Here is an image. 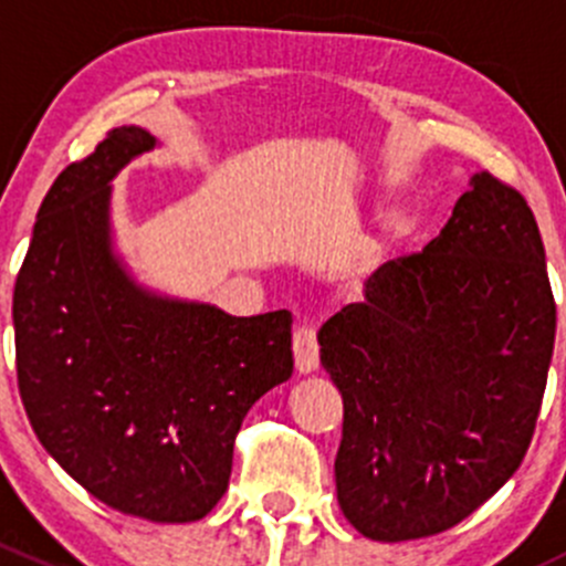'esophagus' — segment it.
<instances>
[{"label": "esophagus", "mask_w": 566, "mask_h": 566, "mask_svg": "<svg viewBox=\"0 0 566 566\" xmlns=\"http://www.w3.org/2000/svg\"><path fill=\"white\" fill-rule=\"evenodd\" d=\"M293 358L295 369L304 375L315 373L319 364V347H317V334L312 325H295L293 331Z\"/></svg>", "instance_id": "esophagus-1"}]
</instances>
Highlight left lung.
Returning a JSON list of instances; mask_svg holds the SVG:
<instances>
[{"label":"left lung","instance_id":"left-lung-1","mask_svg":"<svg viewBox=\"0 0 566 566\" xmlns=\"http://www.w3.org/2000/svg\"><path fill=\"white\" fill-rule=\"evenodd\" d=\"M342 394L336 499L364 536L458 526L521 468L556 342V301L517 188L473 175L421 251L384 262L317 334Z\"/></svg>","mask_w":566,"mask_h":566}]
</instances>
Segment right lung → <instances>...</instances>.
I'll return each instance as SVG.
<instances>
[{"mask_svg": "<svg viewBox=\"0 0 566 566\" xmlns=\"http://www.w3.org/2000/svg\"><path fill=\"white\" fill-rule=\"evenodd\" d=\"M153 145L123 125L56 175L15 279V373L38 441L90 495L191 523L224 495L243 416L293 375V315L232 317L125 276L108 180Z\"/></svg>", "mask_w": 566, "mask_h": 566, "instance_id": "right-lung-1", "label": "right lung"}]
</instances>
